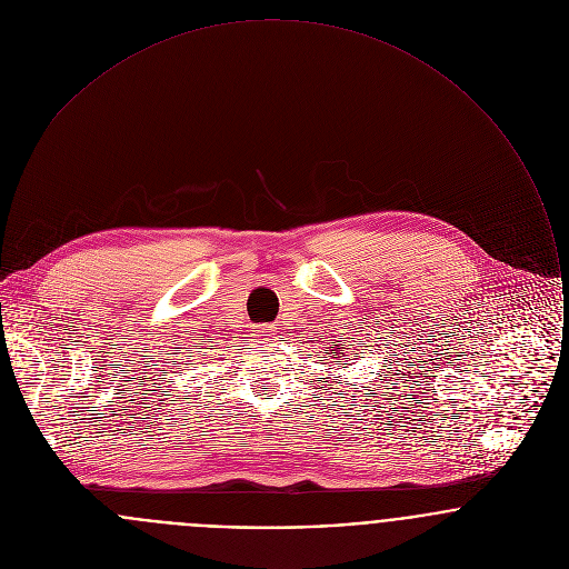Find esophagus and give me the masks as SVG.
<instances>
[{
	"label": "esophagus",
	"instance_id": "34e87169",
	"mask_svg": "<svg viewBox=\"0 0 569 569\" xmlns=\"http://www.w3.org/2000/svg\"><path fill=\"white\" fill-rule=\"evenodd\" d=\"M271 335H273V332H271V330H269V335H264V337H262V339H264V343H267V339H269V337H271Z\"/></svg>",
	"mask_w": 569,
	"mask_h": 569
}]
</instances>
